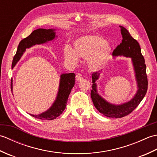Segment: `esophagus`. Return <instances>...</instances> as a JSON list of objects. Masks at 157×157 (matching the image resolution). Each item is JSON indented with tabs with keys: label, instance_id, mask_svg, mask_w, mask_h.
<instances>
[{
	"label": "esophagus",
	"instance_id": "34e87169",
	"mask_svg": "<svg viewBox=\"0 0 157 157\" xmlns=\"http://www.w3.org/2000/svg\"><path fill=\"white\" fill-rule=\"evenodd\" d=\"M83 79V76L80 73H78L76 74V80L77 81H80L81 79Z\"/></svg>",
	"mask_w": 157,
	"mask_h": 157
}]
</instances>
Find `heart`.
<instances>
[{
  "label": "heart",
  "instance_id": "heart-1",
  "mask_svg": "<svg viewBox=\"0 0 157 157\" xmlns=\"http://www.w3.org/2000/svg\"><path fill=\"white\" fill-rule=\"evenodd\" d=\"M74 50L69 46L64 48L65 57L76 62L78 56L88 58V65L93 69L102 67L111 54V48L104 38L98 36H86L77 39Z\"/></svg>",
  "mask_w": 157,
  "mask_h": 157
}]
</instances>
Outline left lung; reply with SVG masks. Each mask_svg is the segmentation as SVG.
<instances>
[{"mask_svg": "<svg viewBox=\"0 0 157 157\" xmlns=\"http://www.w3.org/2000/svg\"><path fill=\"white\" fill-rule=\"evenodd\" d=\"M121 28L122 40L113 51V56L123 55L131 57L133 65L134 67L136 78L137 79L138 90L135 96L128 102L121 105L110 104L100 96L96 90V81L99 78V71L94 72L92 75V90L91 98L96 109L108 117L121 118L130 114L137 107L145 96L148 90V79L146 75V66L144 58L141 52V48L138 41L133 38L127 29L119 25Z\"/></svg>", "mask_w": 157, "mask_h": 157, "instance_id": "obj_1", "label": "left lung"}]
</instances>
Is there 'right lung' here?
Instances as JSON below:
<instances>
[{
	"label": "right lung",
	"mask_w": 157,
	"mask_h": 157,
	"mask_svg": "<svg viewBox=\"0 0 157 157\" xmlns=\"http://www.w3.org/2000/svg\"><path fill=\"white\" fill-rule=\"evenodd\" d=\"M55 37V33L54 32V29H46L40 28L32 32L30 35L23 38L19 42L17 52L13 59L12 68L14 67L16 63L18 62L26 48L31 47L35 44H40L51 41L54 39ZM75 73H70L62 74L61 75V79H60L57 97L51 109L40 115H31L36 119L44 120H52L59 117L66 107L68 97L71 93V89L75 84ZM11 86V89L12 90V83Z\"/></svg>",
	"instance_id": "1"
}]
</instances>
